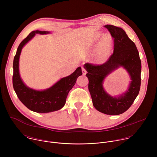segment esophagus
I'll return each instance as SVG.
<instances>
[{
  "mask_svg": "<svg viewBox=\"0 0 157 157\" xmlns=\"http://www.w3.org/2000/svg\"><path fill=\"white\" fill-rule=\"evenodd\" d=\"M82 75L84 76V75H86V70L83 68V67H82Z\"/></svg>",
  "mask_w": 157,
  "mask_h": 157,
  "instance_id": "1",
  "label": "esophagus"
}]
</instances>
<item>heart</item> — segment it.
<instances>
[{"label":"heart","instance_id":"heart-1","mask_svg":"<svg viewBox=\"0 0 157 157\" xmlns=\"http://www.w3.org/2000/svg\"><path fill=\"white\" fill-rule=\"evenodd\" d=\"M96 49L94 53V60L96 63L101 64L105 62L109 58L113 49V40L109 35L99 32L95 35L93 42L97 43L99 40Z\"/></svg>","mask_w":157,"mask_h":157}]
</instances>
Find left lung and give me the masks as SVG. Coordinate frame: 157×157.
Listing matches in <instances>:
<instances>
[{"label": "left lung", "mask_w": 157, "mask_h": 157, "mask_svg": "<svg viewBox=\"0 0 157 157\" xmlns=\"http://www.w3.org/2000/svg\"><path fill=\"white\" fill-rule=\"evenodd\" d=\"M114 38V53L102 64L86 63L89 79L88 88L94 107L107 115H119L125 112L133 104L139 93L141 84V60L134 43L125 32L120 27L104 25ZM122 67L128 72L131 82L126 92L118 97H112L103 87L105 78L116 69Z\"/></svg>", "instance_id": "1"}]
</instances>
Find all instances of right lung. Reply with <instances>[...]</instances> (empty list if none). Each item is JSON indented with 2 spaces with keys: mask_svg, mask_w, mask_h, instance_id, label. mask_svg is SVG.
<instances>
[{
  "mask_svg": "<svg viewBox=\"0 0 157 157\" xmlns=\"http://www.w3.org/2000/svg\"><path fill=\"white\" fill-rule=\"evenodd\" d=\"M49 33L50 32L48 31L32 32L19 44L13 63L12 82L16 94L28 109L38 113H48L61 109L64 105L67 96L77 78L82 75L81 68L78 67L70 76L60 79L52 87L41 91L29 87L22 81L19 72V58L22 48L36 34Z\"/></svg>",
  "mask_w": 157,
  "mask_h": 157,
  "instance_id": "obj_1",
  "label": "right lung"
}]
</instances>
